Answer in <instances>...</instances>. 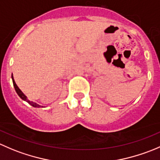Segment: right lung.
<instances>
[{
  "mask_svg": "<svg viewBox=\"0 0 160 160\" xmlns=\"http://www.w3.org/2000/svg\"><path fill=\"white\" fill-rule=\"evenodd\" d=\"M11 78H12L13 85H14V88H15V91H16V92H17L18 95H19V97H20V98H21V99L24 100V101H25V102H27L28 103V104H30L31 105H32L33 107H35V108H40V107H43V106H42V105H40L37 104V103L34 102L29 101V100L28 99V98H27V96H26V95H24V94L23 93V92L21 91V89H20V88H18V85H16L15 82H14V78H13V75H12V76H11Z\"/></svg>",
  "mask_w": 160,
  "mask_h": 160,
  "instance_id": "add662e5",
  "label": "right lung"
}]
</instances>
